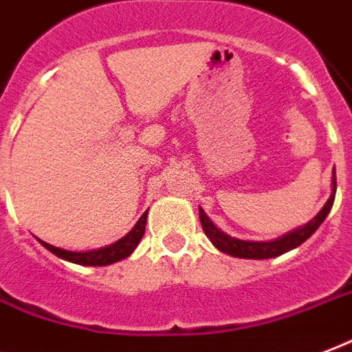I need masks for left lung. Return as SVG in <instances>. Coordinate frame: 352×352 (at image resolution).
Masks as SVG:
<instances>
[{
  "label": "left lung",
  "mask_w": 352,
  "mask_h": 352,
  "mask_svg": "<svg viewBox=\"0 0 352 352\" xmlns=\"http://www.w3.org/2000/svg\"><path fill=\"white\" fill-rule=\"evenodd\" d=\"M334 196H336V170H332V190L329 200L321 211L316 214L314 219L307 222L301 228H296V230L288 231L279 239H274V241H242V239H236V236L228 235L226 231H222L220 228L213 224V220L209 219L206 214V211L198 207L200 211V222L201 228H204V233L207 235V239L213 242V246L217 250H220L222 253H228L231 257L239 258H272L279 257L283 253L290 252L294 248L301 246L310 235H314V231L323 224V220L327 219V214L331 213L332 204H334Z\"/></svg>",
  "instance_id": "obj_1"
}]
</instances>
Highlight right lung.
Returning a JSON list of instances; mask_svg holds the SVG:
<instances>
[{
  "mask_svg": "<svg viewBox=\"0 0 352 352\" xmlns=\"http://www.w3.org/2000/svg\"><path fill=\"white\" fill-rule=\"evenodd\" d=\"M146 214L148 211L141 214V219L135 222L132 230L128 231L126 235L119 239L113 244H108L104 248H99V250H89V252H69V250H64V248L53 246V244H47L38 239V242L42 244L45 250H49L51 253H54L56 257L64 258L67 263L80 264V266H108V264L119 263L122 258H126L128 255H132V252L138 248L139 241L145 235V226H146Z\"/></svg>",
  "mask_w": 352,
  "mask_h": 352,
  "instance_id": "1",
  "label": "right lung"
}]
</instances>
